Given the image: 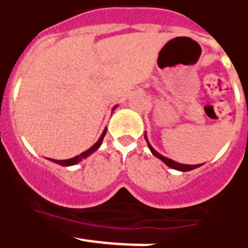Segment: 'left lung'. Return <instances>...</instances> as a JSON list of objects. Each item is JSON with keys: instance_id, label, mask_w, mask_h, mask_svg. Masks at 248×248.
Here are the masks:
<instances>
[{"instance_id": "8db88e82", "label": "left lung", "mask_w": 248, "mask_h": 248, "mask_svg": "<svg viewBox=\"0 0 248 248\" xmlns=\"http://www.w3.org/2000/svg\"><path fill=\"white\" fill-rule=\"evenodd\" d=\"M144 138H146L147 144H148L149 149H151V152L153 153V155H155L158 159L162 160L163 163H166L167 166L170 167V168H173V169H175V170L189 171V170H193V169H195V168H199L200 166H202V164H194V166H190V164H182V163H178V162H175V160H173V159H169V158L164 157V155H162L160 153H158V152L151 146V143L148 142V138H147L146 133H144Z\"/></svg>"}]
</instances>
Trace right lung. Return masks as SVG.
<instances>
[{"label":"right lung","instance_id":"1","mask_svg":"<svg viewBox=\"0 0 248 248\" xmlns=\"http://www.w3.org/2000/svg\"><path fill=\"white\" fill-rule=\"evenodd\" d=\"M116 108H117V106H113L112 111L115 110ZM105 135H106V128L104 129V132H102V135L100 136L99 140H97L96 143L93 144V146H91L90 148L88 149V151L82 152L81 155H77V157H73V158H70V159H64V160H57V159H52V158H49V160H52V162L57 163V164H59V166H63V167H70V166H75V164H77V163L81 162L82 159H85V158H88L89 155H93V152H95V151H97V149L100 148V146H101V143H102V140H104V137H105Z\"/></svg>","mask_w":248,"mask_h":248}]
</instances>
